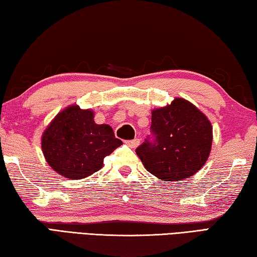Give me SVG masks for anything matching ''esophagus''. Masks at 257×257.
<instances>
[{"label":"esophagus","instance_id":"obj_1","mask_svg":"<svg viewBox=\"0 0 257 257\" xmlns=\"http://www.w3.org/2000/svg\"><path fill=\"white\" fill-rule=\"evenodd\" d=\"M125 144H127L129 147H132V149H136V147L141 144V139H133V141H125Z\"/></svg>","mask_w":257,"mask_h":257}]
</instances>
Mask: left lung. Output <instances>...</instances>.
<instances>
[{"label":"left lung","instance_id":"left-lung-1","mask_svg":"<svg viewBox=\"0 0 257 257\" xmlns=\"http://www.w3.org/2000/svg\"><path fill=\"white\" fill-rule=\"evenodd\" d=\"M154 142L146 139L136 153L147 171L164 181H179L201 170L211 153L213 129L204 113L176 97L152 110Z\"/></svg>","mask_w":257,"mask_h":257}]
</instances>
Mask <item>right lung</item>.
I'll return each mask as SVG.
<instances>
[{
    "mask_svg": "<svg viewBox=\"0 0 257 257\" xmlns=\"http://www.w3.org/2000/svg\"><path fill=\"white\" fill-rule=\"evenodd\" d=\"M122 145L108 124H97L94 111L76 104L54 116L42 135V151L53 170L68 179H84L101 170L104 158Z\"/></svg>",
    "mask_w": 257,
    "mask_h": 257,
    "instance_id": "add662e5",
    "label": "right lung"
}]
</instances>
